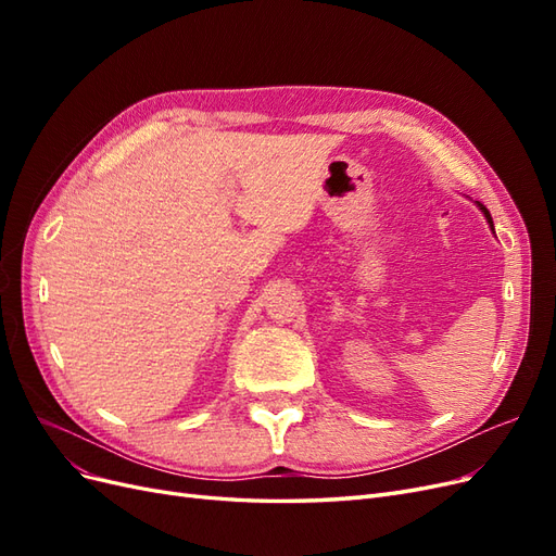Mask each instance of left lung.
<instances>
[{
	"instance_id": "8db88e82",
	"label": "left lung",
	"mask_w": 556,
	"mask_h": 556,
	"mask_svg": "<svg viewBox=\"0 0 556 556\" xmlns=\"http://www.w3.org/2000/svg\"><path fill=\"white\" fill-rule=\"evenodd\" d=\"M478 206H480V208H482V213L486 215V220H490V223H492V217H490V211H486V208H484V206L480 204V201H478Z\"/></svg>"
}]
</instances>
